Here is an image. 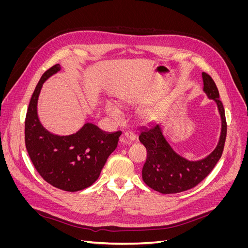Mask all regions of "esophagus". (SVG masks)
<instances>
[{"label":"esophagus","mask_w":248,"mask_h":248,"mask_svg":"<svg viewBox=\"0 0 248 248\" xmlns=\"http://www.w3.org/2000/svg\"><path fill=\"white\" fill-rule=\"evenodd\" d=\"M134 140H136V136H134L132 132H125L121 137V139H120V141H121L122 144H130Z\"/></svg>","instance_id":"1"}]
</instances>
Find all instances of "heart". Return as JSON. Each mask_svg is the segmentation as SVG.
<instances>
[{
	"label": "heart",
	"instance_id": "obj_1",
	"mask_svg": "<svg viewBox=\"0 0 248 248\" xmlns=\"http://www.w3.org/2000/svg\"><path fill=\"white\" fill-rule=\"evenodd\" d=\"M106 110H107V112L110 117L115 118V119H119V117H120L119 110L111 102H109V101L106 102Z\"/></svg>",
	"mask_w": 248,
	"mask_h": 248
}]
</instances>
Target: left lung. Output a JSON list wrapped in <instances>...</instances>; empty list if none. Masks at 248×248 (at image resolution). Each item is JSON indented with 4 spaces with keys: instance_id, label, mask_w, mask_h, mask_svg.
<instances>
[{
    "instance_id": "left-lung-1",
    "label": "left lung",
    "mask_w": 248,
    "mask_h": 248,
    "mask_svg": "<svg viewBox=\"0 0 248 248\" xmlns=\"http://www.w3.org/2000/svg\"><path fill=\"white\" fill-rule=\"evenodd\" d=\"M202 91L213 100L218 109L221 130L217 146L200 160H188L178 154L164 137L159 122L154 121L139 133V140L147 149V160L142 167L144 182L160 193H177L197 186L211 171L220 159L227 137V122L222 102L214 80L207 73H202Z\"/></svg>"
}]
</instances>
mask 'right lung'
Returning <instances> with one entry per match:
<instances>
[{
	"mask_svg": "<svg viewBox=\"0 0 248 248\" xmlns=\"http://www.w3.org/2000/svg\"><path fill=\"white\" fill-rule=\"evenodd\" d=\"M60 70V64L52 66L43 73L34 90L26 116V148L35 169L47 183L74 192L96 181L122 132L103 131L90 122L68 136L47 130L38 116V98L44 82Z\"/></svg>",
	"mask_w": 248,
	"mask_h": 248,
	"instance_id": "1",
	"label": "right lung"
}]
</instances>
